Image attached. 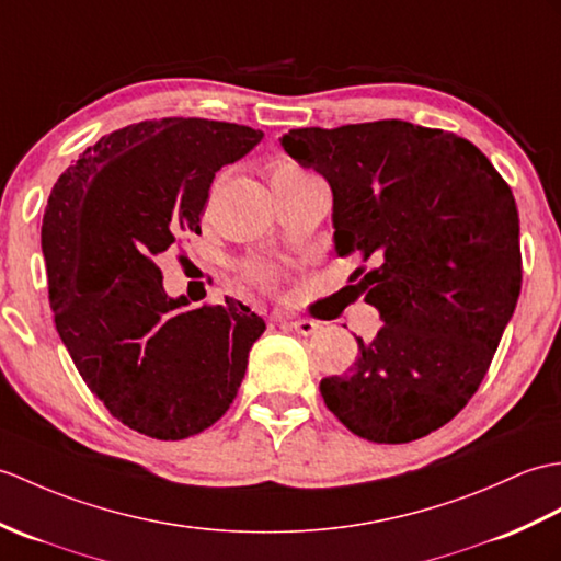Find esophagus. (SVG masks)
I'll return each instance as SVG.
<instances>
[{
	"mask_svg": "<svg viewBox=\"0 0 561 561\" xmlns=\"http://www.w3.org/2000/svg\"><path fill=\"white\" fill-rule=\"evenodd\" d=\"M286 324H289L294 332L304 334V336H310V334H316L320 330V322H316V320H289Z\"/></svg>",
	"mask_w": 561,
	"mask_h": 561,
	"instance_id": "1",
	"label": "esophagus"
}]
</instances>
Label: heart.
Listing matches in <instances>:
<instances>
[{"instance_id": "b5f03b06", "label": "heart", "mask_w": 561, "mask_h": 561, "mask_svg": "<svg viewBox=\"0 0 561 561\" xmlns=\"http://www.w3.org/2000/svg\"><path fill=\"white\" fill-rule=\"evenodd\" d=\"M304 176H310V174L304 172V169L298 164H291V162H282L275 169H272V179H291L294 181V179H304ZM251 277H255L257 282H270L272 272H270V267H253Z\"/></svg>"}]
</instances>
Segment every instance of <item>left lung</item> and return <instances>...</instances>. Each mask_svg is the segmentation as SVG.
<instances>
[{
    "label": "left lung",
    "instance_id": "1",
    "mask_svg": "<svg viewBox=\"0 0 561 561\" xmlns=\"http://www.w3.org/2000/svg\"><path fill=\"white\" fill-rule=\"evenodd\" d=\"M282 148L328 179L336 255L382 328L320 394L351 433L401 445L449 423L483 382L520 294L512 188L473 142L401 119L294 128Z\"/></svg>",
    "mask_w": 561,
    "mask_h": 561
}]
</instances>
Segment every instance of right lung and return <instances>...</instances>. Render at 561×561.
I'll use <instances>...</instances> for the list:
<instances>
[{
	"mask_svg": "<svg viewBox=\"0 0 561 561\" xmlns=\"http://www.w3.org/2000/svg\"><path fill=\"white\" fill-rule=\"evenodd\" d=\"M263 131L152 119L102 136L64 172L43 217L49 306L78 373L116 421L186 439L227 413L265 322L249 306L167 296L154 257L201 233L207 191Z\"/></svg>",
	"mask_w": 561,
	"mask_h": 561,
	"instance_id": "right-lung-1",
	"label": "right lung"
}]
</instances>
